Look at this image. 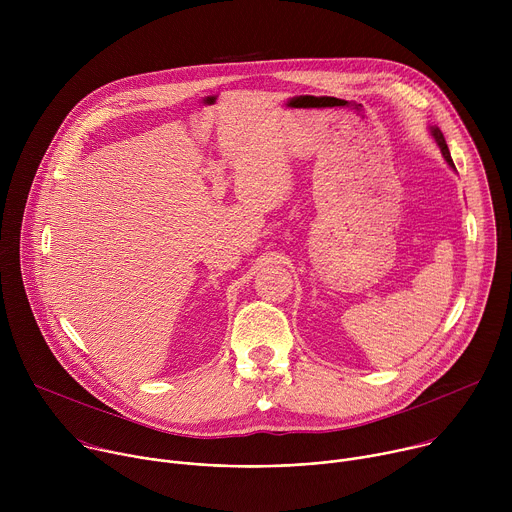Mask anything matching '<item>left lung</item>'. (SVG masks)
I'll list each match as a JSON object with an SVG mask.
<instances>
[{
    "instance_id": "obj_1",
    "label": "left lung",
    "mask_w": 512,
    "mask_h": 512,
    "mask_svg": "<svg viewBox=\"0 0 512 512\" xmlns=\"http://www.w3.org/2000/svg\"><path fill=\"white\" fill-rule=\"evenodd\" d=\"M429 129H431V135H433L435 143L440 145V150H442V156H444V160L448 162V166H450L452 170H456V166H454V160H452V156H450V150H448V143H446V137H444V133L440 131V127H429Z\"/></svg>"
}]
</instances>
